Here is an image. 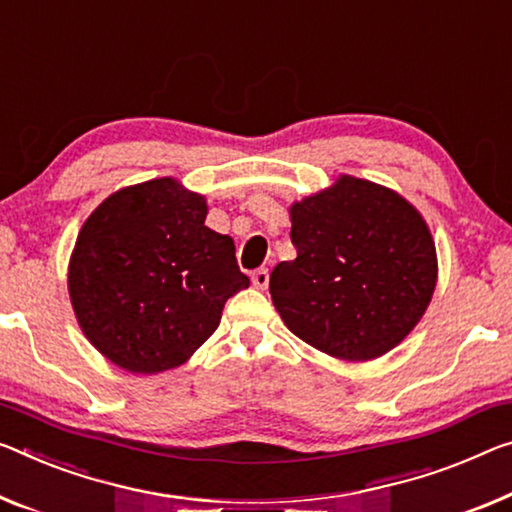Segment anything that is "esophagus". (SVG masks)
Masks as SVG:
<instances>
[{"label": "esophagus", "mask_w": 512, "mask_h": 512, "mask_svg": "<svg viewBox=\"0 0 512 512\" xmlns=\"http://www.w3.org/2000/svg\"><path fill=\"white\" fill-rule=\"evenodd\" d=\"M251 283H254V288L265 290L267 283H270V272H267L265 267H261V270H256L254 274H251Z\"/></svg>", "instance_id": "obj_1"}]
</instances>
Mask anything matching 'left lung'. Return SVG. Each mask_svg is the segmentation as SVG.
Wrapping results in <instances>:
<instances>
[{"mask_svg":"<svg viewBox=\"0 0 512 512\" xmlns=\"http://www.w3.org/2000/svg\"><path fill=\"white\" fill-rule=\"evenodd\" d=\"M295 261L270 274V295L304 343L368 361L403 341L426 313L437 251L412 203L371 180L341 176L290 208Z\"/></svg>","mask_w":512,"mask_h":512,"instance_id":"8db88e82","label":"left lung"}]
</instances>
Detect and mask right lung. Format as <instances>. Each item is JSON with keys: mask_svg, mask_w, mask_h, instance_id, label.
<instances>
[{"mask_svg": "<svg viewBox=\"0 0 512 512\" xmlns=\"http://www.w3.org/2000/svg\"><path fill=\"white\" fill-rule=\"evenodd\" d=\"M206 215L201 194L155 178L107 196L84 222L68 293L82 332L116 366L153 375L185 364L249 286L233 240Z\"/></svg>", "mask_w": 512, "mask_h": 512, "instance_id": "right-lung-1", "label": "right lung"}]
</instances>
